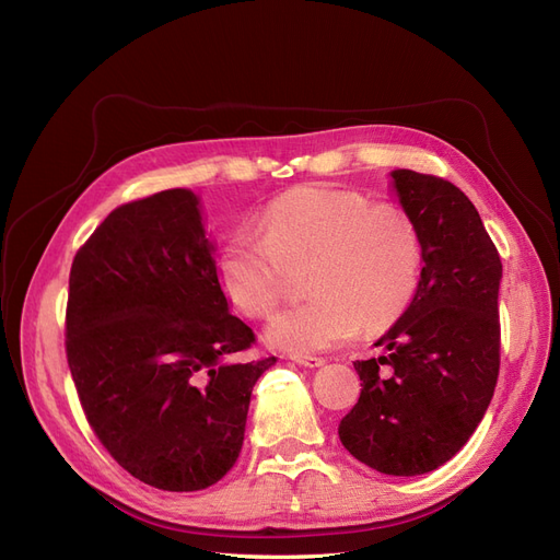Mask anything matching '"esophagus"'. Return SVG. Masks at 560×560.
I'll list each match as a JSON object with an SVG mask.
<instances>
[{"label": "esophagus", "mask_w": 560, "mask_h": 560, "mask_svg": "<svg viewBox=\"0 0 560 560\" xmlns=\"http://www.w3.org/2000/svg\"><path fill=\"white\" fill-rule=\"evenodd\" d=\"M292 360H294L296 364H301V366H311V369L325 364V358H315V354H294Z\"/></svg>", "instance_id": "obj_1"}]
</instances>
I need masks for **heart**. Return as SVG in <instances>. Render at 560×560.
Returning a JSON list of instances; mask_svg holds the SVG:
<instances>
[{
    "mask_svg": "<svg viewBox=\"0 0 560 560\" xmlns=\"http://www.w3.org/2000/svg\"><path fill=\"white\" fill-rule=\"evenodd\" d=\"M303 264L311 296L270 317L266 334L282 350L317 352L401 315L418 292L425 245L401 206H371L360 191L311 184L270 202L259 233L229 235L217 276L235 308L266 317L287 290L290 268Z\"/></svg>",
    "mask_w": 560,
    "mask_h": 560,
    "instance_id": "heart-1",
    "label": "heart"
}]
</instances>
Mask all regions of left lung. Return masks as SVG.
<instances>
[{"label": "left lung", "instance_id": "obj_1", "mask_svg": "<svg viewBox=\"0 0 560 560\" xmlns=\"http://www.w3.org/2000/svg\"><path fill=\"white\" fill-rule=\"evenodd\" d=\"M425 266L411 306L358 360L362 393L338 425L360 463L393 477L444 465L477 430L500 374L502 261L471 200L448 179L395 171Z\"/></svg>", "mask_w": 560, "mask_h": 560}]
</instances>
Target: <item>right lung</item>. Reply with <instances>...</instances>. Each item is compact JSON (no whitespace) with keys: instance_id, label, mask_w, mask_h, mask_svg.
I'll use <instances>...</instances> for the list:
<instances>
[{"instance_id":"obj_1","label":"right lung","mask_w":560,"mask_h":560,"mask_svg":"<svg viewBox=\"0 0 560 560\" xmlns=\"http://www.w3.org/2000/svg\"><path fill=\"white\" fill-rule=\"evenodd\" d=\"M254 341L229 313L191 191L124 202L79 247L67 364L100 444L135 479L189 493L235 465L252 387L276 364L231 360Z\"/></svg>"}]
</instances>
